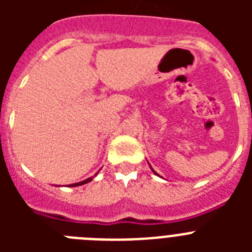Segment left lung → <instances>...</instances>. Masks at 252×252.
Instances as JSON below:
<instances>
[{
    "label": "left lung",
    "instance_id": "8db88e82",
    "mask_svg": "<svg viewBox=\"0 0 252 252\" xmlns=\"http://www.w3.org/2000/svg\"><path fill=\"white\" fill-rule=\"evenodd\" d=\"M149 165H150V164H149ZM150 168H151V166H150ZM151 170H153V171H154V174H157V175H159V174H158V173H157V171L154 170V169H153V168H151Z\"/></svg>",
    "mask_w": 252,
    "mask_h": 252
}]
</instances>
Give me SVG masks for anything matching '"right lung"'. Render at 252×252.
Returning <instances> with one entry per match:
<instances>
[{"mask_svg": "<svg viewBox=\"0 0 252 252\" xmlns=\"http://www.w3.org/2000/svg\"><path fill=\"white\" fill-rule=\"evenodd\" d=\"M95 175H97V173H95ZM93 178H88V179L83 180V182H79V183H74V184H69V187H78V186H83V184L86 183H90L91 180H92Z\"/></svg>", "mask_w": 252, "mask_h": 252, "instance_id": "add662e5", "label": "right lung"}]
</instances>
